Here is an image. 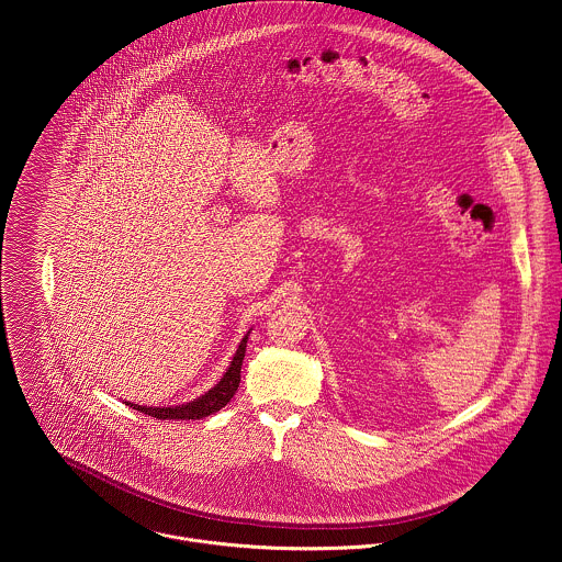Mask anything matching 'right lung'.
<instances>
[{
  "mask_svg": "<svg viewBox=\"0 0 562 562\" xmlns=\"http://www.w3.org/2000/svg\"><path fill=\"white\" fill-rule=\"evenodd\" d=\"M249 334L243 338V342L237 345V351H235L226 373L220 378V382L213 389H209L204 395L191 400V403L180 405V407H142V405H133V403H126V405H131L139 414L157 418V420H200V418H206V416L220 412L224 405L231 403V397L235 395V391L239 386V369H243V360L247 353Z\"/></svg>",
  "mask_w": 562,
  "mask_h": 562,
  "instance_id": "obj_1",
  "label": "right lung"
}]
</instances>
